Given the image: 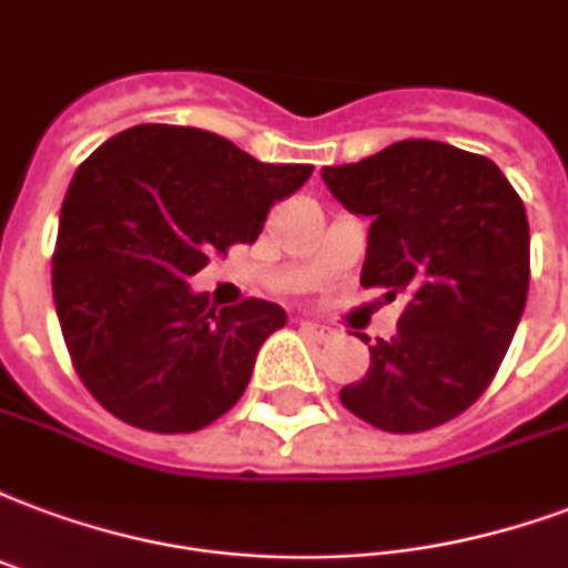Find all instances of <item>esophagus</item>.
Listing matches in <instances>:
<instances>
[{
	"instance_id": "34e87169",
	"label": "esophagus",
	"mask_w": 568,
	"mask_h": 568,
	"mask_svg": "<svg viewBox=\"0 0 568 568\" xmlns=\"http://www.w3.org/2000/svg\"><path fill=\"white\" fill-rule=\"evenodd\" d=\"M300 329H302V335H308L311 341H320V344H326V341L335 338V329L323 326V323H314V320H302Z\"/></svg>"
}]
</instances>
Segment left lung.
I'll return each mask as SVG.
<instances>
[{"label":"left lung","mask_w":568,"mask_h":568,"mask_svg":"<svg viewBox=\"0 0 568 568\" xmlns=\"http://www.w3.org/2000/svg\"><path fill=\"white\" fill-rule=\"evenodd\" d=\"M332 197L371 219L362 287L407 296L398 332L371 344L341 404L374 428H437L488 389L524 314L530 227L491 158L440 140H400L323 168ZM368 344V338H365Z\"/></svg>","instance_id":"left-lung-1"}]
</instances>
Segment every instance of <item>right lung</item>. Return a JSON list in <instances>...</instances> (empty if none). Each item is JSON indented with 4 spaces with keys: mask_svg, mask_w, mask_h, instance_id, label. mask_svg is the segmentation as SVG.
Returning <instances> with one entry per match:
<instances>
[{
    "mask_svg": "<svg viewBox=\"0 0 568 568\" xmlns=\"http://www.w3.org/2000/svg\"><path fill=\"white\" fill-rule=\"evenodd\" d=\"M311 164H263L185 125H134L77 168L59 212L53 302L80 381L116 419L187 434L242 398L257 349L287 314L215 311L187 278L254 242Z\"/></svg>",
    "mask_w": 568,
    "mask_h": 568,
    "instance_id": "right-lung-1",
    "label": "right lung"
}]
</instances>
